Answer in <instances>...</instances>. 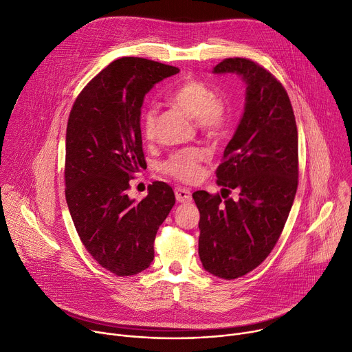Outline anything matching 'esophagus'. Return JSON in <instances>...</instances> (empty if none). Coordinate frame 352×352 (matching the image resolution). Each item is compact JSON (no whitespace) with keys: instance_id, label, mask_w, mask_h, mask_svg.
<instances>
[{"instance_id":"esophagus-1","label":"esophagus","mask_w":352,"mask_h":352,"mask_svg":"<svg viewBox=\"0 0 352 352\" xmlns=\"http://www.w3.org/2000/svg\"><path fill=\"white\" fill-rule=\"evenodd\" d=\"M175 196H176V200L179 203H188L192 201V193L188 188H184V187H176L175 188Z\"/></svg>"}]
</instances>
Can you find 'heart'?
<instances>
[{"label": "heart", "mask_w": 352, "mask_h": 352, "mask_svg": "<svg viewBox=\"0 0 352 352\" xmlns=\"http://www.w3.org/2000/svg\"><path fill=\"white\" fill-rule=\"evenodd\" d=\"M166 101L188 116L195 117L196 126L210 140L221 137L228 124L226 104L217 98V91L201 80L186 77L166 94ZM142 135L146 141L155 137L156 111L148 108L141 118ZM204 151L197 146L172 153L162 165V172L183 183H193L201 176Z\"/></svg>", "instance_id": "obj_1"}]
</instances>
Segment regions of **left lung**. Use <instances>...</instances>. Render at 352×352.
Returning <instances> with one entry per match:
<instances>
[{
    "mask_svg": "<svg viewBox=\"0 0 352 352\" xmlns=\"http://www.w3.org/2000/svg\"><path fill=\"white\" fill-rule=\"evenodd\" d=\"M214 73H236L247 83L244 114L215 170L227 195L193 193L200 261L211 275L231 280L276 245L299 182V141L289 96L272 73L245 58L224 59ZM232 188L236 201L228 199Z\"/></svg>",
    "mask_w": 352,
    "mask_h": 352,
    "instance_id": "8db88e82",
    "label": "left lung"
}]
</instances>
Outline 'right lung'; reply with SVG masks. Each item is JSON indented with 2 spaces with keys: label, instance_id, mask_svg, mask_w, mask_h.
<instances>
[{
  "label": "right lung",
  "instance_id": "obj_1",
  "mask_svg": "<svg viewBox=\"0 0 352 352\" xmlns=\"http://www.w3.org/2000/svg\"><path fill=\"white\" fill-rule=\"evenodd\" d=\"M175 66L121 58L93 77L73 104L66 129L65 195L87 252L117 276L145 270L156 232L175 206L172 187L155 182L141 201L126 195L146 168L141 137L145 94Z\"/></svg>",
  "mask_w": 352,
  "mask_h": 352
}]
</instances>
